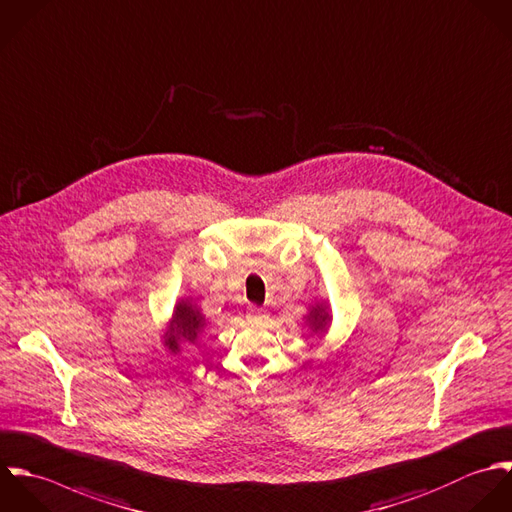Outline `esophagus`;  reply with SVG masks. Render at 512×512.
<instances>
[{
  "mask_svg": "<svg viewBox=\"0 0 512 512\" xmlns=\"http://www.w3.org/2000/svg\"><path fill=\"white\" fill-rule=\"evenodd\" d=\"M268 318V314L264 312V310H250L248 312V320L250 322H262V320H266Z\"/></svg>",
  "mask_w": 512,
  "mask_h": 512,
  "instance_id": "34e87169",
  "label": "esophagus"
}]
</instances>
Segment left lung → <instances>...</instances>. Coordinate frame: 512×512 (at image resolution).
Masks as SVG:
<instances>
[{
    "mask_svg": "<svg viewBox=\"0 0 512 512\" xmlns=\"http://www.w3.org/2000/svg\"><path fill=\"white\" fill-rule=\"evenodd\" d=\"M328 314H326V310L324 308H320V306H316V308H312V314H310V328H314L316 332L320 330V328H324V324L328 322Z\"/></svg>",
    "mask_w": 512,
    "mask_h": 512,
    "instance_id": "1",
    "label": "left lung"
}]
</instances>
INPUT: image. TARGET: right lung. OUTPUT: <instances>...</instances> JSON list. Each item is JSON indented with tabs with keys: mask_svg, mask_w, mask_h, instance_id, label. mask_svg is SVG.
Instances as JSON below:
<instances>
[{
	"mask_svg": "<svg viewBox=\"0 0 512 512\" xmlns=\"http://www.w3.org/2000/svg\"><path fill=\"white\" fill-rule=\"evenodd\" d=\"M202 318L200 312L188 304V302H178L174 308V316H172V332L167 338V343L171 349H176V340L184 338V340L194 341L196 332H200L202 328Z\"/></svg>",
	"mask_w": 512,
	"mask_h": 512,
	"instance_id": "obj_1",
	"label": "right lung"
}]
</instances>
